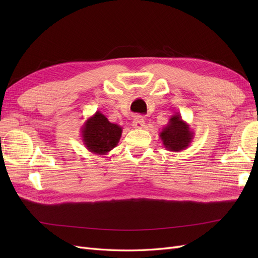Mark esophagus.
Wrapping results in <instances>:
<instances>
[{
	"label": "esophagus",
	"mask_w": 258,
	"mask_h": 258,
	"mask_svg": "<svg viewBox=\"0 0 258 258\" xmlns=\"http://www.w3.org/2000/svg\"><path fill=\"white\" fill-rule=\"evenodd\" d=\"M132 126H134V128L136 129H142L144 126H145V121H144V118L142 116H136L134 121H132Z\"/></svg>",
	"instance_id": "34e87169"
}]
</instances>
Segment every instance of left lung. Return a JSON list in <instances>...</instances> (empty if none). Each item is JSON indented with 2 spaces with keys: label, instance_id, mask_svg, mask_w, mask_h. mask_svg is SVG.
<instances>
[{
  "label": "left lung",
  "instance_id": "1",
  "mask_svg": "<svg viewBox=\"0 0 258 258\" xmlns=\"http://www.w3.org/2000/svg\"><path fill=\"white\" fill-rule=\"evenodd\" d=\"M195 132L189 124L182 119L179 113L170 117L168 123L159 132V138L166 150L170 152H182L190 145Z\"/></svg>",
  "mask_w": 258,
  "mask_h": 258
}]
</instances>
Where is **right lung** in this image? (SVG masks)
Listing matches in <instances>:
<instances>
[{"instance_id": "add662e5", "label": "right lung", "mask_w": 258, "mask_h": 258, "mask_svg": "<svg viewBox=\"0 0 258 258\" xmlns=\"http://www.w3.org/2000/svg\"><path fill=\"white\" fill-rule=\"evenodd\" d=\"M122 128L108 121L106 117L97 111L84 122L81 135L84 145L96 155H106L118 144Z\"/></svg>"}]
</instances>
